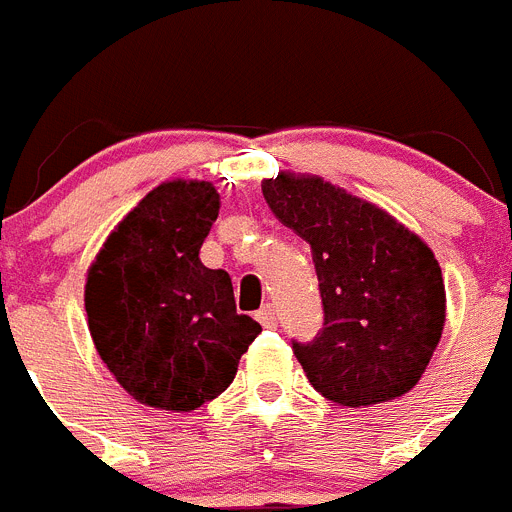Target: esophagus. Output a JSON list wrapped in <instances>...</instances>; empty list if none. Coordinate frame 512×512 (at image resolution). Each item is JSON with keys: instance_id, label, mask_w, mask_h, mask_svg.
Listing matches in <instances>:
<instances>
[{"instance_id": "34e87169", "label": "esophagus", "mask_w": 512, "mask_h": 512, "mask_svg": "<svg viewBox=\"0 0 512 512\" xmlns=\"http://www.w3.org/2000/svg\"><path fill=\"white\" fill-rule=\"evenodd\" d=\"M256 320H259L264 328H274V325H277V312H274V307L271 305H264L259 312H256Z\"/></svg>"}]
</instances>
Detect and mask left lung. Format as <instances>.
<instances>
[{
    "mask_svg": "<svg viewBox=\"0 0 512 512\" xmlns=\"http://www.w3.org/2000/svg\"><path fill=\"white\" fill-rule=\"evenodd\" d=\"M261 192L312 248L325 323L312 343H292L312 387L343 408L413 390L446 323L443 274L428 243L323 176L279 171Z\"/></svg>",
    "mask_w": 512,
    "mask_h": 512,
    "instance_id": "8db88e82",
    "label": "left lung"
}]
</instances>
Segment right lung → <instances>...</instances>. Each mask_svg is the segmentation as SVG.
<instances>
[{
  "instance_id": "1",
  "label": "right lung",
  "mask_w": 512,
  "mask_h": 512,
  "mask_svg": "<svg viewBox=\"0 0 512 512\" xmlns=\"http://www.w3.org/2000/svg\"><path fill=\"white\" fill-rule=\"evenodd\" d=\"M217 210L210 182L158 184L115 225L87 271L94 348L148 408L189 413L215 400L261 333L235 310L228 271L200 261Z\"/></svg>"
}]
</instances>
